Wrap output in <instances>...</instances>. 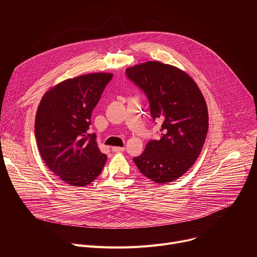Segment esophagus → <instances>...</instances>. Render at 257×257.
I'll return each instance as SVG.
<instances>
[{
	"label": "esophagus",
	"mask_w": 257,
	"mask_h": 257,
	"mask_svg": "<svg viewBox=\"0 0 257 257\" xmlns=\"http://www.w3.org/2000/svg\"><path fill=\"white\" fill-rule=\"evenodd\" d=\"M112 151L115 153H120V152H124L125 148H120V146H113Z\"/></svg>",
	"instance_id": "esophagus-1"
}]
</instances>
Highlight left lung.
I'll return each instance as SVG.
<instances>
[{
    "instance_id": "1",
    "label": "left lung",
    "mask_w": 257,
    "mask_h": 257,
    "mask_svg": "<svg viewBox=\"0 0 257 257\" xmlns=\"http://www.w3.org/2000/svg\"><path fill=\"white\" fill-rule=\"evenodd\" d=\"M126 75L148 96L154 121L163 122L161 139L151 140L133 161L156 183L173 182L201 153L208 129L205 99L187 73L172 65L149 61L127 68Z\"/></svg>"
}]
</instances>
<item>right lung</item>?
Listing matches in <instances>:
<instances>
[{
  "label": "right lung",
  "mask_w": 257,
  "mask_h": 257,
  "mask_svg": "<svg viewBox=\"0 0 257 257\" xmlns=\"http://www.w3.org/2000/svg\"><path fill=\"white\" fill-rule=\"evenodd\" d=\"M112 77L111 73H91L67 79L48 90L40 102L34 124L40 154L51 172L69 185L90 184L106 162L88 129L93 108Z\"/></svg>",
  "instance_id": "obj_1"
}]
</instances>
